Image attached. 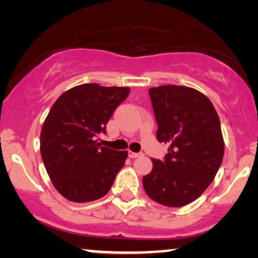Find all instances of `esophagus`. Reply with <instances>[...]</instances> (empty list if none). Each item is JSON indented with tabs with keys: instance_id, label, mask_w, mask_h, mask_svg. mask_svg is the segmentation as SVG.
I'll return each mask as SVG.
<instances>
[{
	"instance_id": "1",
	"label": "esophagus",
	"mask_w": 258,
	"mask_h": 258,
	"mask_svg": "<svg viewBox=\"0 0 258 258\" xmlns=\"http://www.w3.org/2000/svg\"><path fill=\"white\" fill-rule=\"evenodd\" d=\"M128 155H129L130 158H137V157L142 156L143 154H142V153H133V151H129Z\"/></svg>"
}]
</instances>
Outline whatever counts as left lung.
Returning a JSON list of instances; mask_svg holds the SVG:
<instances>
[{
    "mask_svg": "<svg viewBox=\"0 0 258 258\" xmlns=\"http://www.w3.org/2000/svg\"><path fill=\"white\" fill-rule=\"evenodd\" d=\"M149 96L158 125L156 137L169 148L163 161L151 160L144 190L162 206H186L202 195L222 164L220 118L209 98L192 88H150Z\"/></svg>",
    "mask_w": 258,
    "mask_h": 258,
    "instance_id": "1",
    "label": "left lung"
}]
</instances>
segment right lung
Instances as JSON below:
<instances>
[{"mask_svg": "<svg viewBox=\"0 0 258 258\" xmlns=\"http://www.w3.org/2000/svg\"><path fill=\"white\" fill-rule=\"evenodd\" d=\"M130 88L86 83L67 90L52 105L41 130V156L56 190L72 202L101 199L128 157L102 147L97 136Z\"/></svg>", "mask_w": 258, "mask_h": 258, "instance_id": "add662e5", "label": "right lung"}]
</instances>
